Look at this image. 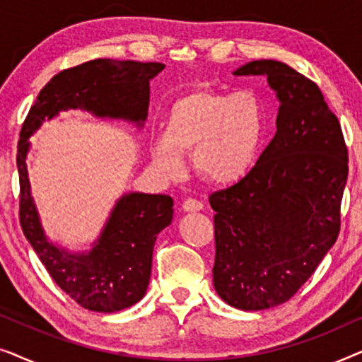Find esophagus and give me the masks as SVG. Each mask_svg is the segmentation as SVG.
Instances as JSON below:
<instances>
[{
    "mask_svg": "<svg viewBox=\"0 0 362 362\" xmlns=\"http://www.w3.org/2000/svg\"><path fill=\"white\" fill-rule=\"evenodd\" d=\"M182 209L186 212H194V211H202L204 209V204L201 201L194 199V197H187V199L182 202Z\"/></svg>",
    "mask_w": 362,
    "mask_h": 362,
    "instance_id": "esophagus-1",
    "label": "esophagus"
}]
</instances>
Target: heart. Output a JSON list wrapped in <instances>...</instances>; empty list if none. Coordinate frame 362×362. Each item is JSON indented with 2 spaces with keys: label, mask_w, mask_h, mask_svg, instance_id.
Segmentation results:
<instances>
[{
  "label": "heart",
  "mask_w": 362,
  "mask_h": 362,
  "mask_svg": "<svg viewBox=\"0 0 362 362\" xmlns=\"http://www.w3.org/2000/svg\"><path fill=\"white\" fill-rule=\"evenodd\" d=\"M265 135V112L252 92L226 93L197 88L177 100L153 141L151 158L168 176L182 171L181 155L191 153L192 170L216 186L239 182L249 175Z\"/></svg>",
  "instance_id": "obj_1"
}]
</instances>
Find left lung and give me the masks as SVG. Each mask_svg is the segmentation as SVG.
<instances>
[{
    "instance_id": "1",
    "label": "left lung",
    "mask_w": 362,
    "mask_h": 362,
    "mask_svg": "<svg viewBox=\"0 0 362 362\" xmlns=\"http://www.w3.org/2000/svg\"><path fill=\"white\" fill-rule=\"evenodd\" d=\"M234 76H267L280 100L276 133L244 180L209 196L214 288L257 311L290 300L338 239L348 148L318 86L279 61H252Z\"/></svg>"
}]
</instances>
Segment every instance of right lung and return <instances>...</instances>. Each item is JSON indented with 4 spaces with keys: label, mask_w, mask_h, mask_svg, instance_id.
Returning <instances> with one entry per match:
<instances>
[{
    "label": "right lung",
    "mask_w": 362,
    "mask_h": 362,
    "mask_svg": "<svg viewBox=\"0 0 362 362\" xmlns=\"http://www.w3.org/2000/svg\"><path fill=\"white\" fill-rule=\"evenodd\" d=\"M160 62L95 59L66 69L49 81L29 110L19 133V222L42 265L59 288L82 308L113 313L146 293L156 235L171 224L173 199L166 194L130 192L117 202L100 239L88 254H69L49 242L39 224L26 170L28 138L61 110L83 108L97 117L141 122L150 102V81Z\"/></svg>",
    "instance_id": "add662e5"
}]
</instances>
